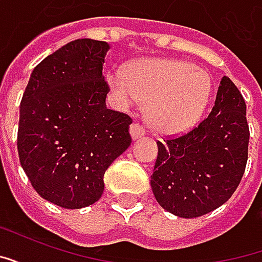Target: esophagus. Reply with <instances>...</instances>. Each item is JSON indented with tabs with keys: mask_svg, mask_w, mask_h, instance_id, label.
<instances>
[{
	"mask_svg": "<svg viewBox=\"0 0 262 262\" xmlns=\"http://www.w3.org/2000/svg\"><path fill=\"white\" fill-rule=\"evenodd\" d=\"M144 133H146V130H144V127H143L140 123H133V125L130 126V135L135 140L139 139V137L144 136Z\"/></svg>",
	"mask_w": 262,
	"mask_h": 262,
	"instance_id": "obj_1",
	"label": "esophagus"
}]
</instances>
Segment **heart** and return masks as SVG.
Here are the masks:
<instances>
[{"label": "heart", "mask_w": 262, "mask_h": 262, "mask_svg": "<svg viewBox=\"0 0 262 262\" xmlns=\"http://www.w3.org/2000/svg\"><path fill=\"white\" fill-rule=\"evenodd\" d=\"M112 90L125 105L148 102V120L156 130L176 135L191 129L208 106L212 81L192 63L157 60L139 64L126 74L109 75Z\"/></svg>", "instance_id": "obj_1"}]
</instances>
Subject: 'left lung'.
<instances>
[{
  "label": "left lung",
  "instance_id": "1",
  "mask_svg": "<svg viewBox=\"0 0 262 262\" xmlns=\"http://www.w3.org/2000/svg\"><path fill=\"white\" fill-rule=\"evenodd\" d=\"M246 101L229 77L220 80L210 114L191 130L157 142L151 189L161 208L180 217L202 216L227 202L248 159Z\"/></svg>",
  "mask_w": 262,
  "mask_h": 262
}]
</instances>
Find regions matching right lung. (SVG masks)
<instances>
[{
    "label": "right lung",
    "instance_id": "1",
    "mask_svg": "<svg viewBox=\"0 0 262 262\" xmlns=\"http://www.w3.org/2000/svg\"><path fill=\"white\" fill-rule=\"evenodd\" d=\"M109 45L77 39L33 69L20 101L18 154L32 187L66 209L103 192L108 167L130 146L129 115L106 108Z\"/></svg>",
    "mask_w": 262,
    "mask_h": 262
}]
</instances>
